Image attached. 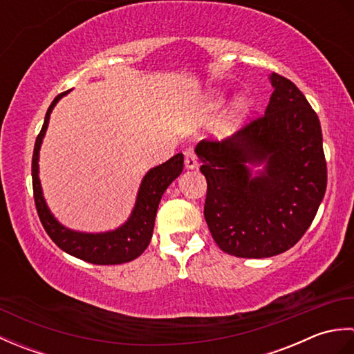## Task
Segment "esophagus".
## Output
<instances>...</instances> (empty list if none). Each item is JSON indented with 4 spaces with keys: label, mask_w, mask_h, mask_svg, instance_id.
Instances as JSON below:
<instances>
[{
    "label": "esophagus",
    "mask_w": 354,
    "mask_h": 354,
    "mask_svg": "<svg viewBox=\"0 0 354 354\" xmlns=\"http://www.w3.org/2000/svg\"><path fill=\"white\" fill-rule=\"evenodd\" d=\"M184 156H185V167L187 169H196L198 167V158L196 155H194V152L192 149H187L184 152Z\"/></svg>",
    "instance_id": "34e87169"
}]
</instances>
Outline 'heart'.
<instances>
[{"mask_svg":"<svg viewBox=\"0 0 354 354\" xmlns=\"http://www.w3.org/2000/svg\"><path fill=\"white\" fill-rule=\"evenodd\" d=\"M248 108H250V102H248L246 97H240V99H237L234 104V111H232V122L237 123L239 120L243 117V114H246Z\"/></svg>","mask_w":354,"mask_h":354,"instance_id":"heart-1","label":"heart"}]
</instances>
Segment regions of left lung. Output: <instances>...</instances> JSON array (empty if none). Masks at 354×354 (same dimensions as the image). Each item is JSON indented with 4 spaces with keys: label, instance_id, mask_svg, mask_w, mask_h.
<instances>
[{
    "label": "left lung",
    "instance_id": "1",
    "mask_svg": "<svg viewBox=\"0 0 354 354\" xmlns=\"http://www.w3.org/2000/svg\"><path fill=\"white\" fill-rule=\"evenodd\" d=\"M265 115L222 141H201L204 216L223 252L265 259L290 250L310 227L327 187L317 112L293 82L270 74ZM265 163L252 176L250 167Z\"/></svg>",
    "mask_w": 354,
    "mask_h": 354
}]
</instances>
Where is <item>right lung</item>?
I'll list each match as a JSON object with an SVG mask.
<instances>
[{"label":"right lung","mask_w":354,"mask_h":354,"mask_svg":"<svg viewBox=\"0 0 354 354\" xmlns=\"http://www.w3.org/2000/svg\"><path fill=\"white\" fill-rule=\"evenodd\" d=\"M68 93L70 91L59 94L51 102L47 114H45L42 129L36 137L32 160V179L37 216H39L42 227L53 242L73 257L94 263V265H120V263L132 261L145 252L150 243L158 205H160L161 196L167 190V187L181 175L184 169V155L178 153L171 156L169 161L156 165L146 173L140 185L133 212L127 222L120 228L108 232H97V234L65 228L55 219V216L50 213L47 204H45L39 175H37V171H39L37 161H39V149L45 131L48 127L51 111L56 106V103Z\"/></svg>","instance_id":"1"}]
</instances>
